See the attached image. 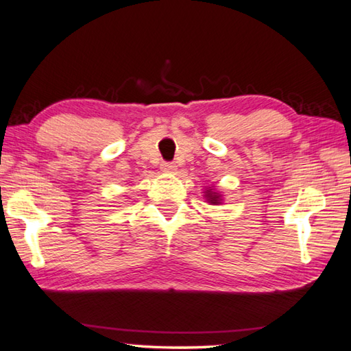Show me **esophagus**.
Listing matches in <instances>:
<instances>
[{"mask_svg": "<svg viewBox=\"0 0 351 351\" xmlns=\"http://www.w3.org/2000/svg\"><path fill=\"white\" fill-rule=\"evenodd\" d=\"M161 169H162V171H165V173H175L176 164L175 162H162Z\"/></svg>", "mask_w": 351, "mask_h": 351, "instance_id": "1", "label": "esophagus"}]
</instances>
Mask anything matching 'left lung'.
Here are the masks:
<instances>
[{
	"label": "left lung",
	"mask_w": 351,
	"mask_h": 351,
	"mask_svg": "<svg viewBox=\"0 0 351 351\" xmlns=\"http://www.w3.org/2000/svg\"><path fill=\"white\" fill-rule=\"evenodd\" d=\"M204 198L207 199V203L209 204H221V195H219L218 192H213V189H207L204 192Z\"/></svg>",
	"instance_id": "1"
}]
</instances>
